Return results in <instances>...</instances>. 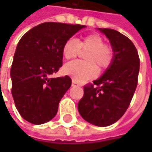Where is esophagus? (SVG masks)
Instances as JSON below:
<instances>
[{
    "instance_id": "esophagus-1",
    "label": "esophagus",
    "mask_w": 152,
    "mask_h": 152,
    "mask_svg": "<svg viewBox=\"0 0 152 152\" xmlns=\"http://www.w3.org/2000/svg\"><path fill=\"white\" fill-rule=\"evenodd\" d=\"M72 86H80V84L75 80H72Z\"/></svg>"
}]
</instances>
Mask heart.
I'll use <instances>...</instances> for the list:
<instances>
[{
	"label": "heart",
	"instance_id": "1",
	"mask_svg": "<svg viewBox=\"0 0 152 152\" xmlns=\"http://www.w3.org/2000/svg\"><path fill=\"white\" fill-rule=\"evenodd\" d=\"M105 39L99 33H91L75 40L68 39L62 46V54L66 60L76 58L81 50L88 51L84 54L85 61H74L67 63L63 71L75 81L83 83L94 78L99 71H105L114 61V49L105 43Z\"/></svg>",
	"mask_w": 152,
	"mask_h": 152
}]
</instances>
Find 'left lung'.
I'll return each mask as SVG.
<instances>
[{"mask_svg": "<svg viewBox=\"0 0 152 152\" xmlns=\"http://www.w3.org/2000/svg\"><path fill=\"white\" fill-rule=\"evenodd\" d=\"M99 31L114 49V61L100 78L84 85L78 111L86 121L106 127L121 118L130 105L138 83L140 59L128 37L112 29Z\"/></svg>", "mask_w": 152, "mask_h": 152, "instance_id": "left-lung-1", "label": "left lung"}]
</instances>
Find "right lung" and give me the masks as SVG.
Returning a JSON list of instances; mask_svg holds the SVG:
<instances>
[{"instance_id":"obj_1","label":"right lung","mask_w":152,"mask_h":152,"mask_svg":"<svg viewBox=\"0 0 152 152\" xmlns=\"http://www.w3.org/2000/svg\"><path fill=\"white\" fill-rule=\"evenodd\" d=\"M85 25L46 22L28 31L19 40L10 69L11 93L20 115L43 124L57 113L71 86L69 76L51 78L62 66V46Z\"/></svg>"}]
</instances>
